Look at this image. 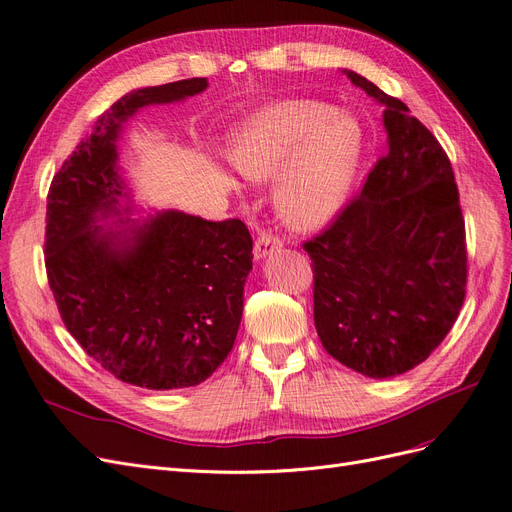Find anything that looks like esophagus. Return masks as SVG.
Returning a JSON list of instances; mask_svg holds the SVG:
<instances>
[{
  "label": "esophagus",
  "instance_id": "1",
  "mask_svg": "<svg viewBox=\"0 0 512 512\" xmlns=\"http://www.w3.org/2000/svg\"><path fill=\"white\" fill-rule=\"evenodd\" d=\"M280 246H283V240H280L276 234L268 232V229H263V232H261V234L257 236V240H255L253 253H255L257 259H261V257H268V255L274 253L276 249H280Z\"/></svg>",
  "mask_w": 512,
  "mask_h": 512
}]
</instances>
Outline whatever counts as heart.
<instances>
[{
  "label": "heart",
  "instance_id": "b5f03b06",
  "mask_svg": "<svg viewBox=\"0 0 512 512\" xmlns=\"http://www.w3.org/2000/svg\"><path fill=\"white\" fill-rule=\"evenodd\" d=\"M359 123L312 100H289L259 110L232 140L234 166L266 180L283 171L276 206L289 225L312 229L327 223L346 200L361 157Z\"/></svg>",
  "mask_w": 512,
  "mask_h": 512
}]
</instances>
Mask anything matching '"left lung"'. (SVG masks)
I'll list each match as a JSON object with an SVG mask.
<instances>
[{
    "label": "left lung",
    "instance_id": "left-lung-1",
    "mask_svg": "<svg viewBox=\"0 0 512 512\" xmlns=\"http://www.w3.org/2000/svg\"><path fill=\"white\" fill-rule=\"evenodd\" d=\"M385 104L389 151L361 191L302 246L312 259L325 351L370 378L419 366L466 300V223L451 161L404 102L346 72Z\"/></svg>",
    "mask_w": 512,
    "mask_h": 512
}]
</instances>
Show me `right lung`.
<instances>
[{
	"mask_svg": "<svg viewBox=\"0 0 512 512\" xmlns=\"http://www.w3.org/2000/svg\"><path fill=\"white\" fill-rule=\"evenodd\" d=\"M206 87V78H189L123 95L63 161L46 197L44 263L65 327L104 370L144 389L200 385L223 364L242 319L253 238L240 219L174 210L125 227V236L93 223L119 214L127 197L121 123Z\"/></svg>",
	"mask_w": 512,
	"mask_h": 512,
	"instance_id": "right-lung-1",
	"label": "right lung"
}]
</instances>
